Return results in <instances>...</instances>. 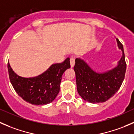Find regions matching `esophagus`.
Listing matches in <instances>:
<instances>
[{
  "mask_svg": "<svg viewBox=\"0 0 134 134\" xmlns=\"http://www.w3.org/2000/svg\"><path fill=\"white\" fill-rule=\"evenodd\" d=\"M75 65V57L71 56L70 57V66L71 67H74Z\"/></svg>",
  "mask_w": 134,
  "mask_h": 134,
  "instance_id": "1",
  "label": "esophagus"
}]
</instances>
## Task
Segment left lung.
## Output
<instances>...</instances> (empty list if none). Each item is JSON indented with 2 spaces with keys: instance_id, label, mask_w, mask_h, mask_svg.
Returning a JSON list of instances; mask_svg holds the SVG:
<instances>
[{
  "instance_id": "8db88e82",
  "label": "left lung",
  "mask_w": 134,
  "mask_h": 134,
  "mask_svg": "<svg viewBox=\"0 0 134 134\" xmlns=\"http://www.w3.org/2000/svg\"><path fill=\"white\" fill-rule=\"evenodd\" d=\"M118 46L122 51L119 65L104 74H98L88 66L84 60L77 58L74 70L77 92L82 98L90 103L107 101L119 91L122 83L126 70L123 46L116 38Z\"/></svg>"
}]
</instances>
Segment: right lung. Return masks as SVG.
Segmentation results:
<instances>
[{
    "label": "right lung",
    "instance_id": "add662e5",
    "mask_svg": "<svg viewBox=\"0 0 134 134\" xmlns=\"http://www.w3.org/2000/svg\"><path fill=\"white\" fill-rule=\"evenodd\" d=\"M70 68V59L67 58L63 63L53 64L39 76L25 78L14 73L8 63L9 77L14 90L24 100L34 105H44L55 100L60 90L62 75Z\"/></svg>",
    "mask_w": 134,
    "mask_h": 134
}]
</instances>
